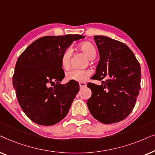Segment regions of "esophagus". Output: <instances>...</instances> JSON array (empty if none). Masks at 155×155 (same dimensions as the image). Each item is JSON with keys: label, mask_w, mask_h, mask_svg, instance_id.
<instances>
[{"label": "esophagus", "mask_w": 155, "mask_h": 155, "mask_svg": "<svg viewBox=\"0 0 155 155\" xmlns=\"http://www.w3.org/2000/svg\"><path fill=\"white\" fill-rule=\"evenodd\" d=\"M79 86L80 88H84L86 86V82H79Z\"/></svg>", "instance_id": "esophagus-1"}]
</instances>
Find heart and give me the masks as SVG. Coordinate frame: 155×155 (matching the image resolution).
<instances>
[{
	"instance_id": "obj_1",
	"label": "heart",
	"mask_w": 155,
	"mask_h": 155,
	"mask_svg": "<svg viewBox=\"0 0 155 155\" xmlns=\"http://www.w3.org/2000/svg\"><path fill=\"white\" fill-rule=\"evenodd\" d=\"M79 49L85 54L89 59H93L96 57V49L91 43L86 42L79 45ZM72 51L71 48L66 49L61 56V64L64 69H68L71 65V59ZM91 75V71L89 69H73L66 73V78L69 81H84Z\"/></svg>"
}]
</instances>
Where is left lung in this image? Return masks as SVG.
<instances>
[{"label": "left lung", "instance_id": "8db88e82", "mask_svg": "<svg viewBox=\"0 0 155 155\" xmlns=\"http://www.w3.org/2000/svg\"><path fill=\"white\" fill-rule=\"evenodd\" d=\"M100 60L93 79L87 106L93 117L104 124L120 122L132 112L139 95L141 81L140 63L126 45L106 36H94ZM107 78H106L105 77Z\"/></svg>", "mask_w": 155, "mask_h": 155}]
</instances>
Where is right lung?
Here are the masks:
<instances>
[{"label":"right lung","mask_w":155,"mask_h":155,"mask_svg":"<svg viewBox=\"0 0 155 155\" xmlns=\"http://www.w3.org/2000/svg\"><path fill=\"white\" fill-rule=\"evenodd\" d=\"M79 35L45 36L33 42L18 57L13 85L20 107L31 120L49 126L59 123L69 112L79 91L78 82L61 84L65 76L61 56ZM52 84L53 87H48Z\"/></svg>","instance_id":"right-lung-1"}]
</instances>
